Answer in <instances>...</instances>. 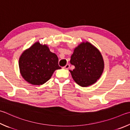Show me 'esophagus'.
<instances>
[{"instance_id":"obj_1","label":"esophagus","mask_w":130,"mask_h":130,"mask_svg":"<svg viewBox=\"0 0 130 130\" xmlns=\"http://www.w3.org/2000/svg\"><path fill=\"white\" fill-rule=\"evenodd\" d=\"M63 68H64L65 69H69V68H70V65L68 64H68L66 65Z\"/></svg>"}]
</instances>
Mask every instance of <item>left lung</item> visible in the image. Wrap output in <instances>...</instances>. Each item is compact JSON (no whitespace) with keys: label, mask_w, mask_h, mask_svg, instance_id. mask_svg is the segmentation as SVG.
<instances>
[{"label":"left lung","mask_w":130,"mask_h":130,"mask_svg":"<svg viewBox=\"0 0 130 130\" xmlns=\"http://www.w3.org/2000/svg\"><path fill=\"white\" fill-rule=\"evenodd\" d=\"M70 62L75 67L73 70H69L73 78L82 87L95 83L104 69L101 52L89 42H82L74 49Z\"/></svg>","instance_id":"8db88e82"}]
</instances>
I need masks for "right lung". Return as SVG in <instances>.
I'll return each instance as SVG.
<instances>
[{"label":"right lung","mask_w":130,"mask_h":130,"mask_svg":"<svg viewBox=\"0 0 130 130\" xmlns=\"http://www.w3.org/2000/svg\"><path fill=\"white\" fill-rule=\"evenodd\" d=\"M58 58L46 45L36 42L27 49L19 58L20 72L26 81L34 85L44 84L56 70L61 69Z\"/></svg>","instance_id":"add662e5"}]
</instances>
